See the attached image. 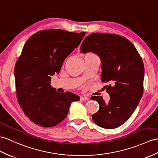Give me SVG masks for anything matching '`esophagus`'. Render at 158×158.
<instances>
[{"label":"esophagus","instance_id":"esophagus-1","mask_svg":"<svg viewBox=\"0 0 158 158\" xmlns=\"http://www.w3.org/2000/svg\"><path fill=\"white\" fill-rule=\"evenodd\" d=\"M80 100H81V101H88V98L85 97H80Z\"/></svg>","mask_w":158,"mask_h":158}]
</instances>
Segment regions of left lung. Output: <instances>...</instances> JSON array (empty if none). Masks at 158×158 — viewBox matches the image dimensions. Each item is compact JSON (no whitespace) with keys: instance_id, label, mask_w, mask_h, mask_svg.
<instances>
[{"instance_id":"left-lung-1","label":"left lung","mask_w":158,"mask_h":158,"mask_svg":"<svg viewBox=\"0 0 158 158\" xmlns=\"http://www.w3.org/2000/svg\"><path fill=\"white\" fill-rule=\"evenodd\" d=\"M82 53L92 52L101 60V81L107 82L110 101L93 96L99 109L92 120L102 128L113 129L128 120L135 110L143 92L144 65L133 44L125 37L110 33H94L80 46Z\"/></svg>"}]
</instances>
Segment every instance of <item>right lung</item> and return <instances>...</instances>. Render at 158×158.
<instances>
[{
	"label": "right lung",
	"instance_id": "right-lung-1",
	"mask_svg": "<svg viewBox=\"0 0 158 158\" xmlns=\"http://www.w3.org/2000/svg\"><path fill=\"white\" fill-rule=\"evenodd\" d=\"M85 34L43 30L25 44L15 66L17 98L25 114L35 124L43 127L59 124L67 116L71 103L80 100L72 92H57L50 82Z\"/></svg>",
	"mask_w": 158,
	"mask_h": 158
}]
</instances>
